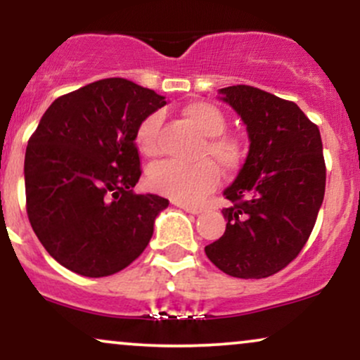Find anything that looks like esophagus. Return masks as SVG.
<instances>
[{
    "label": "esophagus",
    "instance_id": "esophagus-1",
    "mask_svg": "<svg viewBox=\"0 0 360 360\" xmlns=\"http://www.w3.org/2000/svg\"><path fill=\"white\" fill-rule=\"evenodd\" d=\"M179 206L184 210V212L193 213V214H200L201 212H203V210L198 208V206H191V205H179Z\"/></svg>",
    "mask_w": 360,
    "mask_h": 360
}]
</instances>
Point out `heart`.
I'll use <instances>...</instances> for the list:
<instances>
[{
  "instance_id": "1",
  "label": "heart",
  "mask_w": 360,
  "mask_h": 360,
  "mask_svg": "<svg viewBox=\"0 0 360 360\" xmlns=\"http://www.w3.org/2000/svg\"><path fill=\"white\" fill-rule=\"evenodd\" d=\"M188 122L205 135L196 150V162H162L150 167L147 181L152 191L171 198L181 205H198L220 186L221 172L233 174L243 162L242 142L226 135V117L218 106L206 101H194L184 108ZM160 125L162 113L152 111L139 123L135 140L142 154L155 157L160 154Z\"/></svg>"
}]
</instances>
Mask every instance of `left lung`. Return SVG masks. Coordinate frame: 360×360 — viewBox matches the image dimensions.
Wrapping results in <instances>:
<instances>
[{
    "mask_svg": "<svg viewBox=\"0 0 360 360\" xmlns=\"http://www.w3.org/2000/svg\"><path fill=\"white\" fill-rule=\"evenodd\" d=\"M240 115L250 147L225 198L226 229L206 255L225 274L269 278L298 257L323 203L326 167L320 130L296 103L259 88L220 89Z\"/></svg>",
    "mask_w": 360,
    "mask_h": 360,
    "instance_id": "obj_1",
    "label": "left lung"
}]
</instances>
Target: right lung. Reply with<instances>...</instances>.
Returning a JSON list of instances; mask_svg holds the SVG:
<instances>
[{
	"label": "right lung",
	"mask_w": 360,
	"mask_h": 360,
	"mask_svg": "<svg viewBox=\"0 0 360 360\" xmlns=\"http://www.w3.org/2000/svg\"><path fill=\"white\" fill-rule=\"evenodd\" d=\"M166 105L135 82L110 77L57 98L27 146L25 194L32 229L69 271L105 278L146 250L169 201L135 194L139 123Z\"/></svg>",
	"instance_id": "right-lung-1"
}]
</instances>
